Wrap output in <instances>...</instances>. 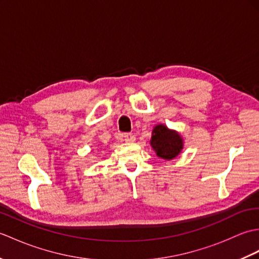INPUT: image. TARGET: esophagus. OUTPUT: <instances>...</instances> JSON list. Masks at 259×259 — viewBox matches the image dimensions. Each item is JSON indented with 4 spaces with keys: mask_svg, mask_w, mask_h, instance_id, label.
<instances>
[{
    "mask_svg": "<svg viewBox=\"0 0 259 259\" xmlns=\"http://www.w3.org/2000/svg\"><path fill=\"white\" fill-rule=\"evenodd\" d=\"M122 139L125 142H135L136 140V137L133 134H123L122 135Z\"/></svg>",
    "mask_w": 259,
    "mask_h": 259,
    "instance_id": "34e87169",
    "label": "esophagus"
}]
</instances>
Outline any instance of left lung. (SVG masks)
<instances>
[{
  "instance_id": "obj_1",
  "label": "left lung",
  "mask_w": 259,
  "mask_h": 259,
  "mask_svg": "<svg viewBox=\"0 0 259 259\" xmlns=\"http://www.w3.org/2000/svg\"><path fill=\"white\" fill-rule=\"evenodd\" d=\"M150 145L157 156L164 160H172L184 149V138L178 131L158 123L152 129Z\"/></svg>"
}]
</instances>
